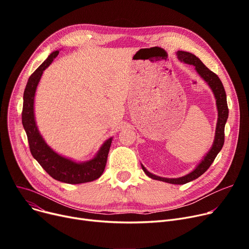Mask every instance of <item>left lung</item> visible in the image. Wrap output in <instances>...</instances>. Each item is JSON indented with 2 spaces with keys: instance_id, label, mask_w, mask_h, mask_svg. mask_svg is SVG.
<instances>
[{
  "instance_id": "obj_1",
  "label": "left lung",
  "mask_w": 249,
  "mask_h": 249,
  "mask_svg": "<svg viewBox=\"0 0 249 249\" xmlns=\"http://www.w3.org/2000/svg\"><path fill=\"white\" fill-rule=\"evenodd\" d=\"M178 58L188 64H192L195 67L196 71L201 75L203 80L209 85V87L211 88L213 94L216 99V105H217V109H218V121H217V126H216V133H215V139L213 142V146L211 149L209 150V152L205 155L204 160L198 164V166L196 167L192 173L185 177H180L178 178H161L158 177L155 175L150 174L147 169L141 164V167L149 178L153 179H158L165 182H169V184H174V185H184L187 184L189 181H192L196 178H198L201 177L207 169L210 167V165L213 163L215 160L217 154L220 152V150L223 147L224 144V129H225V124L228 119V106H227V98H226V93L223 87V84L220 81V78L216 73H214L212 71L209 70L206 65L197 57L194 55L193 53H190V52L187 51H178L177 52Z\"/></svg>"
}]
</instances>
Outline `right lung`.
I'll return each instance as SVG.
<instances>
[{
    "label": "right lung",
    "instance_id": "add662e5",
    "mask_svg": "<svg viewBox=\"0 0 249 249\" xmlns=\"http://www.w3.org/2000/svg\"><path fill=\"white\" fill-rule=\"evenodd\" d=\"M58 53V50L52 52L40 67L30 75L23 96L22 124L27 134L31 154L51 178L71 185L84 184L93 181L103 175L107 163L112 137L104 143L93 160L85 162H75L52 150L39 133L34 117L35 91L43 71L49 67Z\"/></svg>",
    "mask_w": 249,
    "mask_h": 249
}]
</instances>
